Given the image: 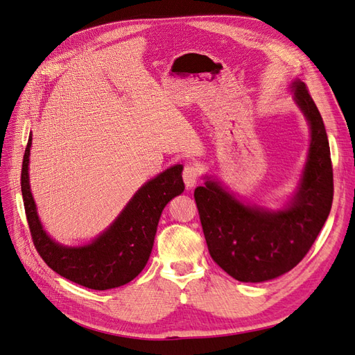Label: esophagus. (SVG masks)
I'll return each mask as SVG.
<instances>
[{
  "mask_svg": "<svg viewBox=\"0 0 355 355\" xmlns=\"http://www.w3.org/2000/svg\"><path fill=\"white\" fill-rule=\"evenodd\" d=\"M200 171L194 164H187L184 166V171H182V178H184V184L187 189H193L198 184L199 181Z\"/></svg>",
  "mask_w": 355,
  "mask_h": 355,
  "instance_id": "obj_1",
  "label": "esophagus"
}]
</instances>
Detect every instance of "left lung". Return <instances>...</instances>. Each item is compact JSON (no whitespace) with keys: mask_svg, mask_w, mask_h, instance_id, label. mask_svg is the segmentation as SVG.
I'll return each mask as SVG.
<instances>
[{"mask_svg":"<svg viewBox=\"0 0 355 355\" xmlns=\"http://www.w3.org/2000/svg\"><path fill=\"white\" fill-rule=\"evenodd\" d=\"M291 89L311 131L306 162L291 202L277 211L248 205L208 175L205 186L194 190L209 254L239 282H267L298 266L323 228L334 200V169L322 115L300 79Z\"/></svg>","mask_w":355,"mask_h":355,"instance_id":"1","label":"left lung"}]
</instances>
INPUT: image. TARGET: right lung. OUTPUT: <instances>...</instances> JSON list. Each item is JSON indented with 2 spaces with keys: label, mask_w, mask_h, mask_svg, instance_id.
Instances as JSON below:
<instances>
[{
  "label": "right lung",
  "mask_w": 355,
  "mask_h": 355,
  "mask_svg": "<svg viewBox=\"0 0 355 355\" xmlns=\"http://www.w3.org/2000/svg\"><path fill=\"white\" fill-rule=\"evenodd\" d=\"M32 134L21 165V196L31 236L38 254L62 277L94 291L119 288L135 279L152 254L157 223L166 203L184 191L182 165L148 180L105 232L84 246H64L45 233L29 186Z\"/></svg>",
  "instance_id": "right-lung-1"
}]
</instances>
